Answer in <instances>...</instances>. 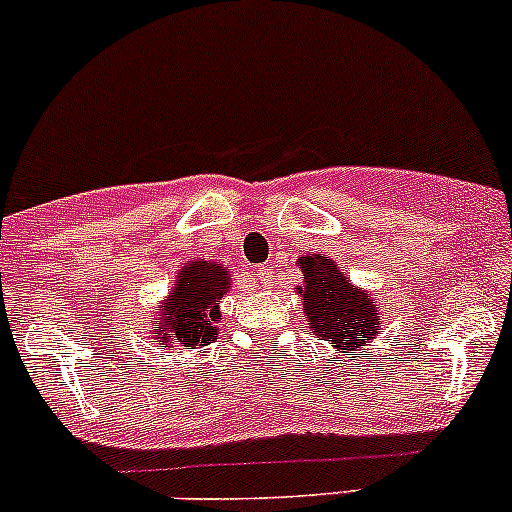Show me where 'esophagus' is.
Masks as SVG:
<instances>
[{"mask_svg": "<svg viewBox=\"0 0 512 512\" xmlns=\"http://www.w3.org/2000/svg\"><path fill=\"white\" fill-rule=\"evenodd\" d=\"M270 267H265V265H260V267H255V280H260V282H267L270 280Z\"/></svg>", "mask_w": 512, "mask_h": 512, "instance_id": "34e87169", "label": "esophagus"}]
</instances>
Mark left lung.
<instances>
[{"mask_svg": "<svg viewBox=\"0 0 512 512\" xmlns=\"http://www.w3.org/2000/svg\"><path fill=\"white\" fill-rule=\"evenodd\" d=\"M302 270V314L314 337L332 344L334 352L361 354L381 334V312L374 294L356 287L332 257L304 255L297 260Z\"/></svg>", "mask_w": 512, "mask_h": 512, "instance_id": "1", "label": "left lung"}]
</instances>
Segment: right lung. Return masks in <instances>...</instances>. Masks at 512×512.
I'll use <instances>...</instances> for the list:
<instances>
[{"label": "right lung", "mask_w": 512, "mask_h": 512, "mask_svg": "<svg viewBox=\"0 0 512 512\" xmlns=\"http://www.w3.org/2000/svg\"><path fill=\"white\" fill-rule=\"evenodd\" d=\"M230 272L213 260H188L175 272L173 289L160 299L151 334L173 349H198L218 339L220 299L230 292Z\"/></svg>", "instance_id": "add662e5"}]
</instances>
